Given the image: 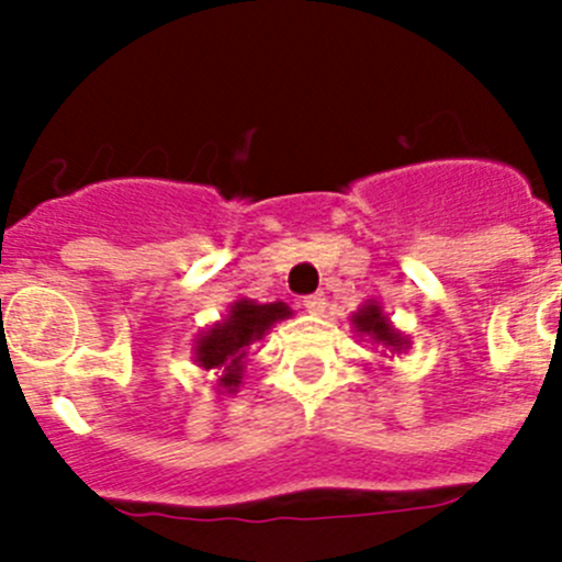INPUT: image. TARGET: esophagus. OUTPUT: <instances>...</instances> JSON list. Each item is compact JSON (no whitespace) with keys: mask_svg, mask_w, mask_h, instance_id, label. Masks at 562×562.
Listing matches in <instances>:
<instances>
[{"mask_svg":"<svg viewBox=\"0 0 562 562\" xmlns=\"http://www.w3.org/2000/svg\"><path fill=\"white\" fill-rule=\"evenodd\" d=\"M304 310L310 312V315H324V310H326V295H324V292L306 295L304 297Z\"/></svg>","mask_w":562,"mask_h":562,"instance_id":"34e87169","label":"esophagus"}]
</instances>
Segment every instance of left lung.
<instances>
[{
	"instance_id": "8db88e82",
	"label": "left lung",
	"mask_w": 562,
	"mask_h": 562,
	"mask_svg": "<svg viewBox=\"0 0 562 562\" xmlns=\"http://www.w3.org/2000/svg\"><path fill=\"white\" fill-rule=\"evenodd\" d=\"M351 324H355V329L360 331V335H369L376 346H385V349L391 351H402L408 346L405 335L391 326L389 315H382V306L376 304V301L362 304V310H357L355 317H351Z\"/></svg>"
}]
</instances>
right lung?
Returning <instances> with one entry per match:
<instances>
[{"mask_svg":"<svg viewBox=\"0 0 562 562\" xmlns=\"http://www.w3.org/2000/svg\"><path fill=\"white\" fill-rule=\"evenodd\" d=\"M290 306L276 301V304H256V301H236L225 321L213 324L211 329L202 331L193 346V357L196 366L205 371H222L220 374V389L233 394L241 382V371H245L247 349L252 342L261 340L270 326L278 321L290 317Z\"/></svg>","mask_w":562,"mask_h":562,"instance_id":"1","label":"right lung"}]
</instances>
